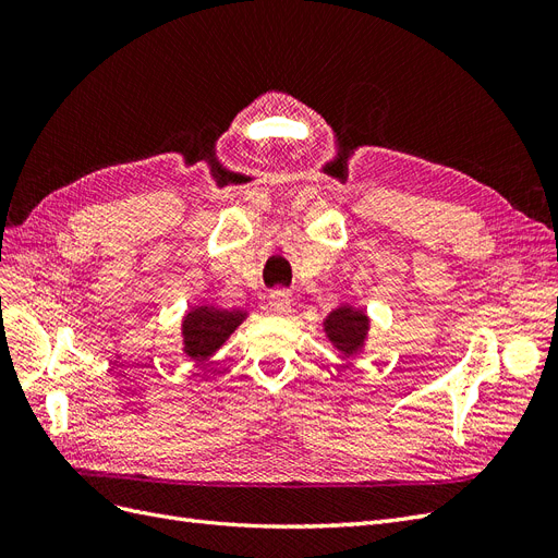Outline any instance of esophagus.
<instances>
[{
    "label": "esophagus",
    "instance_id": "1",
    "mask_svg": "<svg viewBox=\"0 0 558 558\" xmlns=\"http://www.w3.org/2000/svg\"><path fill=\"white\" fill-rule=\"evenodd\" d=\"M267 302H269V307H272L275 312H286L291 307V302H293V295L286 291V289H275V291H269V298H267Z\"/></svg>",
    "mask_w": 558,
    "mask_h": 558
}]
</instances>
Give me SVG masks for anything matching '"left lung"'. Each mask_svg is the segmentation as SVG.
<instances>
[{
	"label": "left lung",
	"instance_id": "left-lung-1",
	"mask_svg": "<svg viewBox=\"0 0 558 558\" xmlns=\"http://www.w3.org/2000/svg\"><path fill=\"white\" fill-rule=\"evenodd\" d=\"M326 330H328L330 342L337 349L344 353H353L365 340L367 316L363 312H351L349 307H340L328 316Z\"/></svg>",
	"mask_w": 558,
	"mask_h": 558
}]
</instances>
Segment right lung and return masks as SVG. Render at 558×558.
I'll return each mask as SVG.
<instances>
[{
  "instance_id": "right-lung-1",
  "label": "right lung",
  "mask_w": 558,
  "mask_h": 558,
  "mask_svg": "<svg viewBox=\"0 0 558 558\" xmlns=\"http://www.w3.org/2000/svg\"><path fill=\"white\" fill-rule=\"evenodd\" d=\"M244 320L242 312H226V310H211L199 307L193 310L183 320V342L185 353L193 359H207L221 347L230 332Z\"/></svg>"
}]
</instances>
